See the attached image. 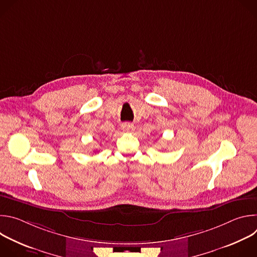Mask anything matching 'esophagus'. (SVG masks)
<instances>
[{"instance_id": "34e87169", "label": "esophagus", "mask_w": 257, "mask_h": 257, "mask_svg": "<svg viewBox=\"0 0 257 257\" xmlns=\"http://www.w3.org/2000/svg\"><path fill=\"white\" fill-rule=\"evenodd\" d=\"M122 130L124 132H132L134 131V125L130 123H124L122 124Z\"/></svg>"}]
</instances>
